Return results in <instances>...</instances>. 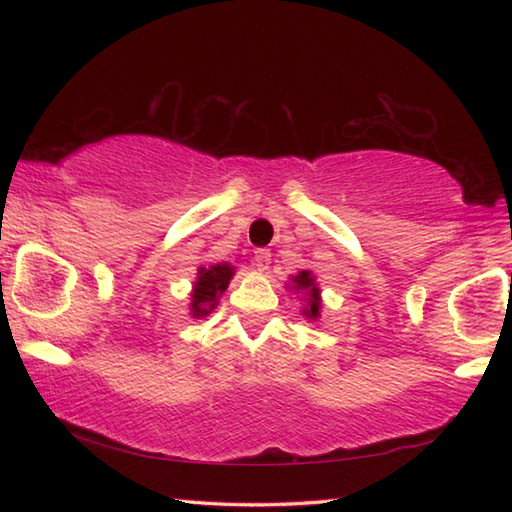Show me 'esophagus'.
Here are the masks:
<instances>
[{
	"label": "esophagus",
	"instance_id": "esophagus-1",
	"mask_svg": "<svg viewBox=\"0 0 512 512\" xmlns=\"http://www.w3.org/2000/svg\"><path fill=\"white\" fill-rule=\"evenodd\" d=\"M270 264V250L266 248H257L255 255H253V266L259 270V273H264Z\"/></svg>",
	"mask_w": 512,
	"mask_h": 512
}]
</instances>
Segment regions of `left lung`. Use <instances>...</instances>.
Here are the masks:
<instances>
[{
  "mask_svg": "<svg viewBox=\"0 0 512 512\" xmlns=\"http://www.w3.org/2000/svg\"><path fill=\"white\" fill-rule=\"evenodd\" d=\"M292 288L303 290L308 295V306L303 308V317L310 321H317L321 314V290L317 288V281H314L310 270H301L299 275H292Z\"/></svg>",
  "mask_w": 512,
  "mask_h": 512,
  "instance_id": "8db88e82",
  "label": "left lung"
}]
</instances>
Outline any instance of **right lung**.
Returning a JSON list of instances; mask_svg holds the SVG:
<instances>
[{"mask_svg": "<svg viewBox=\"0 0 512 512\" xmlns=\"http://www.w3.org/2000/svg\"><path fill=\"white\" fill-rule=\"evenodd\" d=\"M235 268L228 264H215L198 270V279L191 292V314L195 319L206 317L220 299L222 292L228 288V281L233 279Z\"/></svg>", "mask_w": 512, "mask_h": 512, "instance_id": "right-lung-1", "label": "right lung"}]
</instances>
